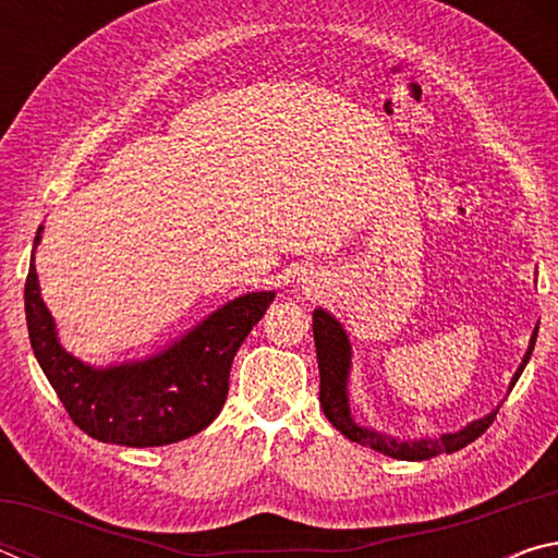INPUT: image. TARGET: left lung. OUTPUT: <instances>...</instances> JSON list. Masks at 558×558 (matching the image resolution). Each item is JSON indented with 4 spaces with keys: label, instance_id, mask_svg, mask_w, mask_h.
<instances>
[{
    "label": "left lung",
    "instance_id": "left-lung-1",
    "mask_svg": "<svg viewBox=\"0 0 558 558\" xmlns=\"http://www.w3.org/2000/svg\"><path fill=\"white\" fill-rule=\"evenodd\" d=\"M536 332H539V327L534 329L532 342H529V352L524 354V362L514 374L512 386L517 384L519 374L524 372L529 356H532ZM313 335H315V349H317V362H319V405H323L327 421L332 423L342 436L359 442V446L374 448L384 452V456L399 458V460H428V458L440 456V452H456L460 448L470 446V442L483 436V433L493 426V421L497 418V411H493L489 415H485V418L472 421L468 428H462L458 433H446V436L440 438L415 440V442L393 440L389 436H381V433L376 430L356 426L352 413H349V401H347V374H349V356H352V352H349V339L344 335V329L335 317H329L325 310H315Z\"/></svg>",
    "mask_w": 558,
    "mask_h": 558
}]
</instances>
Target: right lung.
Segmentation results:
<instances>
[{
	"label": "right lung",
	"instance_id": "1",
	"mask_svg": "<svg viewBox=\"0 0 558 558\" xmlns=\"http://www.w3.org/2000/svg\"><path fill=\"white\" fill-rule=\"evenodd\" d=\"M272 295L251 292L231 300L162 354L110 369H93L63 352L41 300L34 258L24 310L36 362L75 426L110 446L155 448L194 436L219 415L233 356Z\"/></svg>",
	"mask_w": 558,
	"mask_h": 558
}]
</instances>
